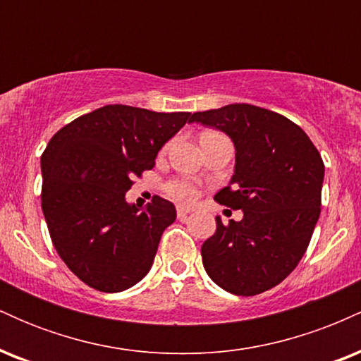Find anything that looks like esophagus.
I'll use <instances>...</instances> for the list:
<instances>
[{"label":"esophagus","mask_w":361,"mask_h":361,"mask_svg":"<svg viewBox=\"0 0 361 361\" xmlns=\"http://www.w3.org/2000/svg\"><path fill=\"white\" fill-rule=\"evenodd\" d=\"M190 212H192V209H190V207H185V205H178L176 207V215H178V219H180V221H185L186 215H188Z\"/></svg>","instance_id":"1"}]
</instances>
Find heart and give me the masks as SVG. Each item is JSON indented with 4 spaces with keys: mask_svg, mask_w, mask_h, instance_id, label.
Returning a JSON list of instances; mask_svg holds the SVG:
<instances>
[{
    "mask_svg": "<svg viewBox=\"0 0 361 361\" xmlns=\"http://www.w3.org/2000/svg\"><path fill=\"white\" fill-rule=\"evenodd\" d=\"M164 188H166V193L169 197L176 198V200H181V202H190L197 197V186H195L192 181L171 180L168 181Z\"/></svg>",
    "mask_w": 361,
    "mask_h": 361,
    "instance_id": "heart-1",
    "label": "heart"
}]
</instances>
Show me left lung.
<instances>
[{
	"mask_svg": "<svg viewBox=\"0 0 361 361\" xmlns=\"http://www.w3.org/2000/svg\"><path fill=\"white\" fill-rule=\"evenodd\" d=\"M192 122L233 139L235 169L215 195L221 205L243 210L202 244L205 271L234 295L267 292L295 270L307 251L319 214L324 163L302 128L276 111L234 103L197 111Z\"/></svg>",
	"mask_w": 361,
	"mask_h": 361,
	"instance_id": "1",
	"label": "left lung"
}]
</instances>
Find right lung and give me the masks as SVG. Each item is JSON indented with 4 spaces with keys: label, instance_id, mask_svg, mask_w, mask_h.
<instances>
[{
    "label": "right lung",
    "instance_id": "obj_1",
    "mask_svg": "<svg viewBox=\"0 0 361 361\" xmlns=\"http://www.w3.org/2000/svg\"><path fill=\"white\" fill-rule=\"evenodd\" d=\"M186 122L188 111L105 105L49 140L40 159L44 217L57 255L91 288L122 292L151 270L176 209L154 195L139 210L126 193Z\"/></svg>",
    "mask_w": 361,
    "mask_h": 361
}]
</instances>
